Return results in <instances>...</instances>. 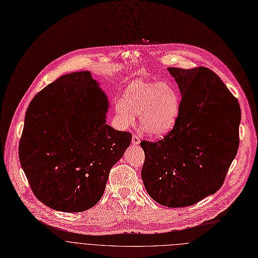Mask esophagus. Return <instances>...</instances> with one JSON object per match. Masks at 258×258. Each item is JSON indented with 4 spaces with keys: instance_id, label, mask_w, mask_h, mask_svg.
<instances>
[{
    "instance_id": "obj_1",
    "label": "esophagus",
    "mask_w": 258,
    "mask_h": 258,
    "mask_svg": "<svg viewBox=\"0 0 258 258\" xmlns=\"http://www.w3.org/2000/svg\"><path fill=\"white\" fill-rule=\"evenodd\" d=\"M140 143H141V138H140L139 136H137V135H133L132 144H133L134 146H137V145H139Z\"/></svg>"
}]
</instances>
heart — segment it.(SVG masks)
I'll use <instances>...</instances> for the list:
<instances>
[{
  "label": "heart",
  "instance_id": "b5f03b06",
  "mask_svg": "<svg viewBox=\"0 0 258 258\" xmlns=\"http://www.w3.org/2000/svg\"><path fill=\"white\" fill-rule=\"evenodd\" d=\"M179 104L180 98L170 85L135 80L125 87L122 100L116 103V112L125 127L133 125L140 114L143 131L159 137L174 127Z\"/></svg>",
  "mask_w": 258,
  "mask_h": 258
}]
</instances>
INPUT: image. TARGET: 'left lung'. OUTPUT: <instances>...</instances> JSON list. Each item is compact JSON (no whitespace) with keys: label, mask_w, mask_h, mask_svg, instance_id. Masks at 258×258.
<instances>
[{"label":"left lung","mask_w":258,"mask_h":258,"mask_svg":"<svg viewBox=\"0 0 258 258\" xmlns=\"http://www.w3.org/2000/svg\"><path fill=\"white\" fill-rule=\"evenodd\" d=\"M181 95L175 125L158 142H141L142 179L168 208L192 206L218 191L239 147L241 110L213 71L168 68Z\"/></svg>","instance_id":"obj_1"}]
</instances>
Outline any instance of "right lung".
<instances>
[{
    "label": "right lung",
    "instance_id": "right-lung-1",
    "mask_svg": "<svg viewBox=\"0 0 258 258\" xmlns=\"http://www.w3.org/2000/svg\"><path fill=\"white\" fill-rule=\"evenodd\" d=\"M109 102L91 73L59 77L26 111L19 160L34 196L46 207L80 213L94 207L132 135L106 124Z\"/></svg>",
    "mask_w": 258,
    "mask_h": 258
}]
</instances>
